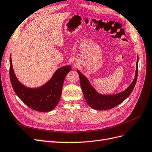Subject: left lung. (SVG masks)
<instances>
[{"label": "left lung", "mask_w": 152, "mask_h": 152, "mask_svg": "<svg viewBox=\"0 0 152 152\" xmlns=\"http://www.w3.org/2000/svg\"><path fill=\"white\" fill-rule=\"evenodd\" d=\"M137 62L135 77L125 91L113 95H102L98 93L91 86L87 78L77 70L80 76V81L82 91L87 103L93 109L106 110L113 108L122 103L131 94L135 86L138 72V61Z\"/></svg>", "instance_id": "left-lung-1"}]
</instances>
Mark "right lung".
<instances>
[{
    "label": "right lung",
    "mask_w": 152,
    "mask_h": 152,
    "mask_svg": "<svg viewBox=\"0 0 152 152\" xmlns=\"http://www.w3.org/2000/svg\"><path fill=\"white\" fill-rule=\"evenodd\" d=\"M71 69L70 66L62 67L56 71L47 83L38 88H29L18 80L12 68L10 57V80L18 96L31 109L41 112L53 110L60 99L64 78Z\"/></svg>",
    "instance_id": "add662e5"
}]
</instances>
